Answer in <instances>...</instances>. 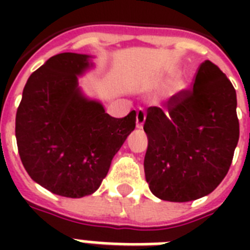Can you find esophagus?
<instances>
[{"label":"esophagus","instance_id":"1","mask_svg":"<svg viewBox=\"0 0 250 250\" xmlns=\"http://www.w3.org/2000/svg\"><path fill=\"white\" fill-rule=\"evenodd\" d=\"M145 118H146V114H145L144 109H139L137 110L136 114V127L137 128H143V125H144Z\"/></svg>","mask_w":250,"mask_h":250}]
</instances>
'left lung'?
Listing matches in <instances>:
<instances>
[{"label": "left lung", "instance_id": "left-lung-1", "mask_svg": "<svg viewBox=\"0 0 250 250\" xmlns=\"http://www.w3.org/2000/svg\"><path fill=\"white\" fill-rule=\"evenodd\" d=\"M236 90L217 64H200L193 88L150 106L144 123L145 179L152 193L171 202L211 193L225 179L239 141Z\"/></svg>", "mask_w": 250, "mask_h": 250}]
</instances>
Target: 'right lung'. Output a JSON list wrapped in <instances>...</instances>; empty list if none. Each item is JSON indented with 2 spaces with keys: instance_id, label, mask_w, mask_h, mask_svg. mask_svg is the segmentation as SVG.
<instances>
[{
  "instance_id": "right-lung-1",
  "label": "right lung",
  "mask_w": 250,
  "mask_h": 250,
  "mask_svg": "<svg viewBox=\"0 0 250 250\" xmlns=\"http://www.w3.org/2000/svg\"><path fill=\"white\" fill-rule=\"evenodd\" d=\"M89 56L61 53L32 72L15 118V136L28 175L52 193L80 198L92 194L136 125L105 113L86 98L78 76L93 66Z\"/></svg>"
}]
</instances>
